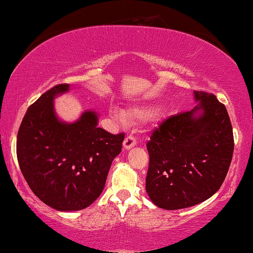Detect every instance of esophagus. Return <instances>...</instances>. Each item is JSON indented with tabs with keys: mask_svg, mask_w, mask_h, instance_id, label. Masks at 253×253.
<instances>
[{
	"mask_svg": "<svg viewBox=\"0 0 253 253\" xmlns=\"http://www.w3.org/2000/svg\"><path fill=\"white\" fill-rule=\"evenodd\" d=\"M136 145V139H135V137L134 136H131V135H129V136H127L126 138H125V140H124V144H123V146H124V148L126 149V151H128V149H130V148H132Z\"/></svg>",
	"mask_w": 253,
	"mask_h": 253,
	"instance_id": "obj_1",
	"label": "esophagus"
}]
</instances>
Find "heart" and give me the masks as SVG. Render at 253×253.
Returning a JSON list of instances; mask_svg holds the SVG:
<instances>
[{"mask_svg":"<svg viewBox=\"0 0 253 253\" xmlns=\"http://www.w3.org/2000/svg\"><path fill=\"white\" fill-rule=\"evenodd\" d=\"M152 110L148 108H142V107H132L128 110L123 111L122 116L126 121H140V119H146L151 116Z\"/></svg>","mask_w":253,"mask_h":253,"instance_id":"heart-1","label":"heart"}]
</instances>
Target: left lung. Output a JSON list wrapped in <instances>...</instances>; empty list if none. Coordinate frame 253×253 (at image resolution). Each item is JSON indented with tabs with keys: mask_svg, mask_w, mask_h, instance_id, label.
Returning a JSON list of instances; mask_svg holds the SVG:
<instances>
[{
	"mask_svg": "<svg viewBox=\"0 0 253 253\" xmlns=\"http://www.w3.org/2000/svg\"><path fill=\"white\" fill-rule=\"evenodd\" d=\"M191 111L172 116L147 143L146 192L156 207L179 210L211 198L221 187L233 155L225 106L212 93L194 91Z\"/></svg>",
	"mask_w": 253,
	"mask_h": 253,
	"instance_id": "obj_1",
	"label": "left lung"
}]
</instances>
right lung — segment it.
Listing matches in <instances>:
<instances>
[{"label": "right lung", "instance_id": "right-lung-1", "mask_svg": "<svg viewBox=\"0 0 253 253\" xmlns=\"http://www.w3.org/2000/svg\"><path fill=\"white\" fill-rule=\"evenodd\" d=\"M70 90L58 84L29 107L16 155L25 181L42 202L61 212L79 211L99 198L125 135L98 127L99 115L84 110L77 121L58 117L54 99Z\"/></svg>", "mask_w": 253, "mask_h": 253}]
</instances>
